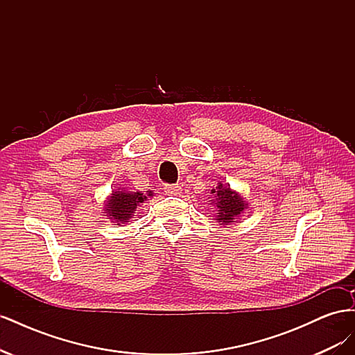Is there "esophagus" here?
<instances>
[{
    "label": "esophagus",
    "instance_id": "esophagus-1",
    "mask_svg": "<svg viewBox=\"0 0 355 355\" xmlns=\"http://www.w3.org/2000/svg\"><path fill=\"white\" fill-rule=\"evenodd\" d=\"M182 188L179 185H164V192L167 196H179Z\"/></svg>",
    "mask_w": 355,
    "mask_h": 355
}]
</instances>
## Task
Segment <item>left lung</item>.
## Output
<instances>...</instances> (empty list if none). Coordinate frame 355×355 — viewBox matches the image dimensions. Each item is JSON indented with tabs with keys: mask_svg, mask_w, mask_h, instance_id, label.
Listing matches in <instances>:
<instances>
[{
	"mask_svg": "<svg viewBox=\"0 0 355 355\" xmlns=\"http://www.w3.org/2000/svg\"><path fill=\"white\" fill-rule=\"evenodd\" d=\"M211 194L216 196V207L219 209L216 213V220L225 225H228L234 222V219H237V216H240V213H243L247 206L237 192L222 187V184L216 188V191L213 189Z\"/></svg>",
	"mask_w": 355,
	"mask_h": 355,
	"instance_id": "1",
	"label": "left lung"
}]
</instances>
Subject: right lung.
I'll return each mask as SVG.
<instances>
[{"mask_svg": "<svg viewBox=\"0 0 355 355\" xmlns=\"http://www.w3.org/2000/svg\"><path fill=\"white\" fill-rule=\"evenodd\" d=\"M144 201H146V196L141 194V192L115 191L110 201L106 202V213L111 216L110 219L124 223L133 216L135 209Z\"/></svg>", "mask_w": 355, "mask_h": 355, "instance_id": "1", "label": "right lung"}]
</instances>
